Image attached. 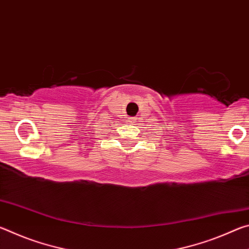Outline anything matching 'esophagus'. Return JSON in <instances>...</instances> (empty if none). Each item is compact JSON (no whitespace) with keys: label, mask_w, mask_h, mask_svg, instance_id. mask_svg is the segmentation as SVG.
Masks as SVG:
<instances>
[{"label":"esophagus","mask_w":249,"mask_h":249,"mask_svg":"<svg viewBox=\"0 0 249 249\" xmlns=\"http://www.w3.org/2000/svg\"><path fill=\"white\" fill-rule=\"evenodd\" d=\"M129 120H130V122H136V120H137V117H129Z\"/></svg>","instance_id":"1"}]
</instances>
